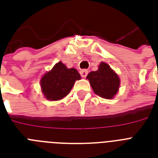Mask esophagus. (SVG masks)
<instances>
[{
    "label": "esophagus",
    "mask_w": 158,
    "mask_h": 158,
    "mask_svg": "<svg viewBox=\"0 0 158 158\" xmlns=\"http://www.w3.org/2000/svg\"><path fill=\"white\" fill-rule=\"evenodd\" d=\"M88 74H89L88 69H82L81 71H80V74H81V76L83 77V78H86Z\"/></svg>",
    "instance_id": "34e87169"
}]
</instances>
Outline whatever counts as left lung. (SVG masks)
<instances>
[{"label":"left lung","mask_w":158,"mask_h":158,"mask_svg":"<svg viewBox=\"0 0 158 158\" xmlns=\"http://www.w3.org/2000/svg\"><path fill=\"white\" fill-rule=\"evenodd\" d=\"M87 79L94 93L102 98H113L119 90V77L110 65L104 62L99 64L98 70L90 72Z\"/></svg>","instance_id":"1"}]
</instances>
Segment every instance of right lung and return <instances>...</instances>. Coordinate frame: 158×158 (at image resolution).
<instances>
[{
  "instance_id": "obj_1",
  "label": "right lung",
  "mask_w": 158,
  "mask_h": 158,
  "mask_svg": "<svg viewBox=\"0 0 158 158\" xmlns=\"http://www.w3.org/2000/svg\"><path fill=\"white\" fill-rule=\"evenodd\" d=\"M80 79L81 76L77 69H68L60 61L41 79L42 92L48 100L58 101L67 96L74 86V82Z\"/></svg>"
}]
</instances>
